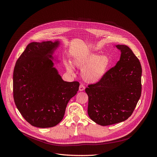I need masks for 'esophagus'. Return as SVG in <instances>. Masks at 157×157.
<instances>
[{
	"mask_svg": "<svg viewBox=\"0 0 157 157\" xmlns=\"http://www.w3.org/2000/svg\"><path fill=\"white\" fill-rule=\"evenodd\" d=\"M85 89V85H83V84H81L80 85H79V91H83V90Z\"/></svg>",
	"mask_w": 157,
	"mask_h": 157,
	"instance_id": "obj_1",
	"label": "esophagus"
}]
</instances>
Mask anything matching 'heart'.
Segmentation results:
<instances>
[{
	"label": "heart",
	"instance_id": "b5f03b06",
	"mask_svg": "<svg viewBox=\"0 0 157 157\" xmlns=\"http://www.w3.org/2000/svg\"><path fill=\"white\" fill-rule=\"evenodd\" d=\"M73 63L78 67H83L81 70V76L84 80L89 83H96L105 75L109 66L110 60L106 55L91 53L76 58ZM65 67L69 72L73 73L71 63L66 62Z\"/></svg>",
	"mask_w": 157,
	"mask_h": 157
}]
</instances>
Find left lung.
Returning a JSON list of instances; mask_svg holds the SVG:
<instances>
[{"instance_id":"obj_1","label":"left lung","mask_w":157,"mask_h":157,"mask_svg":"<svg viewBox=\"0 0 157 157\" xmlns=\"http://www.w3.org/2000/svg\"><path fill=\"white\" fill-rule=\"evenodd\" d=\"M116 46L121 51L117 65L100 81L85 89L88 96V116L102 126L127 120L141 95V63L129 47Z\"/></svg>"}]
</instances>
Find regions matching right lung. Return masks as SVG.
<instances>
[{
	"mask_svg": "<svg viewBox=\"0 0 157 157\" xmlns=\"http://www.w3.org/2000/svg\"><path fill=\"white\" fill-rule=\"evenodd\" d=\"M59 41L33 42L16 61L13 72V98L28 123L39 128L56 125L79 90L78 81H64L53 67L52 54Z\"/></svg>",
	"mask_w": 157,
	"mask_h": 157,
	"instance_id": "1",
	"label": "right lung"
}]
</instances>
